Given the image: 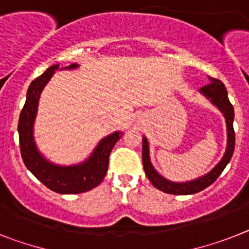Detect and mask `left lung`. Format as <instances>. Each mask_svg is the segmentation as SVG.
<instances>
[{"label": "left lung", "instance_id": "left-lung-1", "mask_svg": "<svg viewBox=\"0 0 249 249\" xmlns=\"http://www.w3.org/2000/svg\"><path fill=\"white\" fill-rule=\"evenodd\" d=\"M205 96H208L209 99H212L215 105L218 106L221 110V112L225 115L227 119V128H228V147L227 152H225L223 160L218 163V166L215 167L214 170L210 173H208L206 176L201 177L199 179H195L192 182L186 183H175L167 181L162 176H160L158 173L154 171L149 162V153H148V142L145 138H143V167L145 171V175L152 182L154 187H157L160 191L167 192V194H172V195H190V194H196V192L201 191V190L206 189L208 186L212 185L214 181H216L220 173L224 171L225 166L229 163L233 152H234L235 145V133L234 128H233V120H234V107L231 104L229 99H228V92L225 86L223 85L220 79L213 78L210 77V82L208 85L202 86L200 89Z\"/></svg>", "mask_w": 249, "mask_h": 249}]
</instances>
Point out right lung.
<instances>
[{"label":"right lung","mask_w":249,"mask_h":249,"mask_svg":"<svg viewBox=\"0 0 249 249\" xmlns=\"http://www.w3.org/2000/svg\"><path fill=\"white\" fill-rule=\"evenodd\" d=\"M59 66L49 67L45 72L31 82L26 95V102L18 119V141L20 152L25 166L43 185L58 194H81L93 189L102 182L107 172L108 157L116 142L121 138L120 133H114L102 139L89 160L81 166L59 167L44 160L37 153L33 138V123L37 108V100L41 89L48 83L54 71ZM71 64L66 68H76Z\"/></svg>","instance_id":"right-lung-1"}]
</instances>
